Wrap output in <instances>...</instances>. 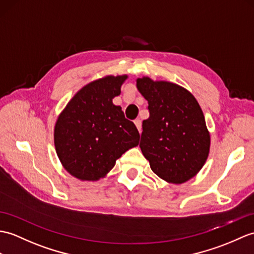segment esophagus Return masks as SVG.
Segmentation results:
<instances>
[{
  "mask_svg": "<svg viewBox=\"0 0 254 254\" xmlns=\"http://www.w3.org/2000/svg\"><path fill=\"white\" fill-rule=\"evenodd\" d=\"M134 123H135V126H136V127H137L138 131L140 132V131H141V121H140V119L134 120Z\"/></svg>",
  "mask_w": 254,
  "mask_h": 254,
  "instance_id": "1",
  "label": "esophagus"
}]
</instances>
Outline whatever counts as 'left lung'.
Wrapping results in <instances>:
<instances>
[{
	"label": "left lung",
	"instance_id": "8db88e82",
	"mask_svg": "<svg viewBox=\"0 0 254 254\" xmlns=\"http://www.w3.org/2000/svg\"><path fill=\"white\" fill-rule=\"evenodd\" d=\"M136 86L148 102L139 147L152 172L173 184L190 180L210 150V134L196 98L170 82L140 78Z\"/></svg>",
	"mask_w": 254,
	"mask_h": 254
}]
</instances>
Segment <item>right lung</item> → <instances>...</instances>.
<instances>
[{"label":"right lung","mask_w":254,"mask_h":254,"mask_svg":"<svg viewBox=\"0 0 254 254\" xmlns=\"http://www.w3.org/2000/svg\"><path fill=\"white\" fill-rule=\"evenodd\" d=\"M127 75L105 76L75 94L57 119L54 143L64 168L82 181H96L138 145L139 133L113 98Z\"/></svg>","instance_id":"right-lung-1"}]
</instances>
